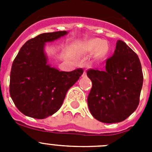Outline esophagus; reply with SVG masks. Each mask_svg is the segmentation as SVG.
I'll return each mask as SVG.
<instances>
[{"mask_svg":"<svg viewBox=\"0 0 152 152\" xmlns=\"http://www.w3.org/2000/svg\"><path fill=\"white\" fill-rule=\"evenodd\" d=\"M86 75H87V72H86V71H85V70H84V73H83V75H82V77H85Z\"/></svg>","mask_w":152,"mask_h":152,"instance_id":"esophagus-1","label":"esophagus"}]
</instances>
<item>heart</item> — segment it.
<instances>
[{
    "label": "heart",
    "mask_w": 152,
    "mask_h": 152,
    "mask_svg": "<svg viewBox=\"0 0 152 152\" xmlns=\"http://www.w3.org/2000/svg\"><path fill=\"white\" fill-rule=\"evenodd\" d=\"M100 49H104V42L100 39L91 40L84 45L86 51H96Z\"/></svg>",
    "instance_id": "b5f03b06"
}]
</instances>
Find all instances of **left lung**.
Segmentation results:
<instances>
[{
  "mask_svg": "<svg viewBox=\"0 0 152 152\" xmlns=\"http://www.w3.org/2000/svg\"><path fill=\"white\" fill-rule=\"evenodd\" d=\"M87 75L92 81L88 107L98 121L119 123L136 110L143 74L139 57L125 42H116V49L107 60L104 69H90Z\"/></svg>",
  "mask_w": 152,
  "mask_h": 152,
  "instance_id": "8db88e82",
  "label": "left lung"
}]
</instances>
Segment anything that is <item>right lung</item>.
Returning <instances> with one entry per match:
<instances>
[{
	"label": "right lung",
	"instance_id": "right-lung-1",
	"mask_svg": "<svg viewBox=\"0 0 152 152\" xmlns=\"http://www.w3.org/2000/svg\"><path fill=\"white\" fill-rule=\"evenodd\" d=\"M67 31L42 33L28 40L12 64L10 94L22 113L36 119H45L57 112L67 91L78 80L84 71L60 72L48 64L46 42L58 39Z\"/></svg>",
	"mask_w": 152,
	"mask_h": 152
}]
</instances>
